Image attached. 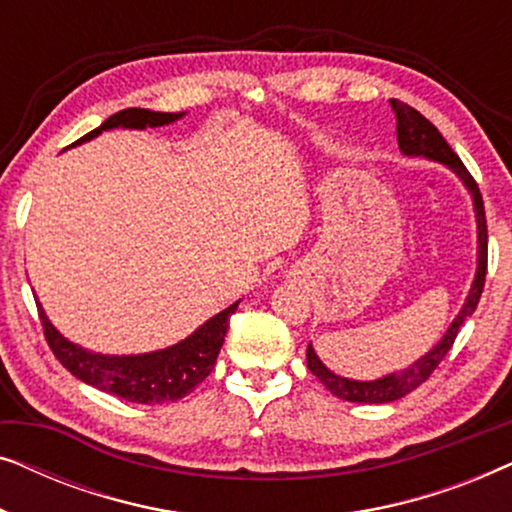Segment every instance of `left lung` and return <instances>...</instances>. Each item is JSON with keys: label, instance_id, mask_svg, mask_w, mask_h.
I'll return each instance as SVG.
<instances>
[{"label": "left lung", "instance_id": "8db88e82", "mask_svg": "<svg viewBox=\"0 0 512 512\" xmlns=\"http://www.w3.org/2000/svg\"><path fill=\"white\" fill-rule=\"evenodd\" d=\"M391 111L396 116V137H398V149L405 158H426L433 163H440L447 167L454 177H457L473 200V212H475V226H478V265H475V277L468 296L457 312V317L452 319V324L447 326L436 345L429 352L419 356L417 361H412L408 368L396 370V373L382 375L377 380H352V377H342L333 373L324 361L319 359L314 352L312 342L307 345V368L312 370V375L331 391L333 396L342 398L349 403H391L398 398L408 396L410 391H415L419 384L426 382L440 361L445 359V354L450 352L454 345V338L464 326V321L475 312V307L480 303L482 289H485V275H487V221H485V205H482L480 188L475 184L471 174L464 167V163L457 158V153L450 149V144L445 142L436 125L419 114L417 109L408 107L405 102L389 100Z\"/></svg>", "mask_w": 512, "mask_h": 512}]
</instances>
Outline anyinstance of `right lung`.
Returning a JSON list of instances; mask_svg holds the SVG:
<instances>
[{
	"label": "right lung",
	"instance_id": "1",
	"mask_svg": "<svg viewBox=\"0 0 512 512\" xmlns=\"http://www.w3.org/2000/svg\"><path fill=\"white\" fill-rule=\"evenodd\" d=\"M186 111L179 114H165V111L149 109H123L118 114L109 116L100 128H95L88 135L76 139L72 146L86 144L90 139L100 137L107 130H146V128H163L172 125L179 118H184ZM39 307L41 326H44L48 347L53 349L55 359L65 366L74 377L90 387L107 391L123 401L142 403V405H163L174 403L179 398L198 387L205 377L212 373L216 356L221 352L223 340H226L230 314H235L240 300L214 314L205 324L195 328L184 340L174 342L170 347L156 349V352L144 354H102L86 349L76 342L67 340L53 321L48 319L39 298L34 296Z\"/></svg>",
	"mask_w": 512,
	"mask_h": 512
}]
</instances>
